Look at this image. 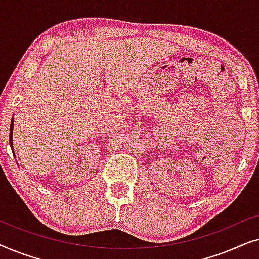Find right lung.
Here are the masks:
<instances>
[{
  "label": "right lung",
  "mask_w": 259,
  "mask_h": 259,
  "mask_svg": "<svg viewBox=\"0 0 259 259\" xmlns=\"http://www.w3.org/2000/svg\"><path fill=\"white\" fill-rule=\"evenodd\" d=\"M13 128H14V116L12 118V122H10V133H9V144H10V147H12V151L14 153V150H13ZM15 154V153H14Z\"/></svg>",
  "instance_id": "right-lung-1"
}]
</instances>
